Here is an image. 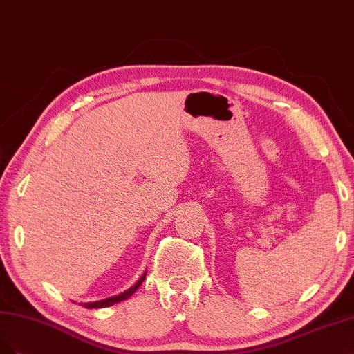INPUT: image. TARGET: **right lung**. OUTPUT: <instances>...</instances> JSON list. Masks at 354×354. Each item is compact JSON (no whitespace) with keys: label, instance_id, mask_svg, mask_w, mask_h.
Here are the masks:
<instances>
[{"label":"right lung","instance_id":"1","mask_svg":"<svg viewBox=\"0 0 354 354\" xmlns=\"http://www.w3.org/2000/svg\"><path fill=\"white\" fill-rule=\"evenodd\" d=\"M144 278H145V275L138 282H136L133 287H131L129 290H127V291L119 294V295H115V297H110V299H106V300H100V301H94V303H85V304L81 303V304H84V307H86V309H101V307H109V306H113V304H116V303H120L123 300L129 299L131 295L140 288V285L144 282Z\"/></svg>","mask_w":354,"mask_h":354}]
</instances>
